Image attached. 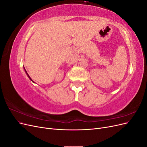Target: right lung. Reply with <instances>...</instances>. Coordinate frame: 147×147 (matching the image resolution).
<instances>
[{"label": "right lung", "mask_w": 147, "mask_h": 147, "mask_svg": "<svg viewBox=\"0 0 147 147\" xmlns=\"http://www.w3.org/2000/svg\"><path fill=\"white\" fill-rule=\"evenodd\" d=\"M24 70H25V72H26V74H27V75H28V77H29V78H30V80H31V81H32V82H34V81H33V80H32V79H31V78H30V77H29V75H28V73H27V72H26V69H24Z\"/></svg>", "instance_id": "1"}]
</instances>
